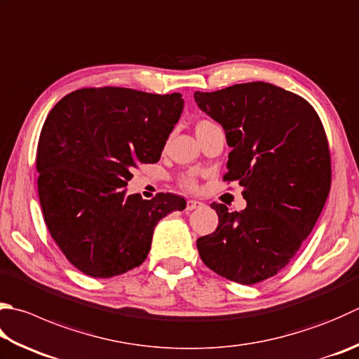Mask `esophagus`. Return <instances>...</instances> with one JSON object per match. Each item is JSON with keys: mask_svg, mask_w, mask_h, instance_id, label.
<instances>
[{"mask_svg": "<svg viewBox=\"0 0 359 359\" xmlns=\"http://www.w3.org/2000/svg\"><path fill=\"white\" fill-rule=\"evenodd\" d=\"M203 206L201 201H197V200H189L187 201V206H186V211H194V209H197Z\"/></svg>", "mask_w": 359, "mask_h": 359, "instance_id": "34e87169", "label": "esophagus"}]
</instances>
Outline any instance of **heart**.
Returning a JSON list of instances; mask_svg holds the SVG:
<instances>
[{
  "label": "heart",
  "instance_id": "b5f03b06",
  "mask_svg": "<svg viewBox=\"0 0 359 359\" xmlns=\"http://www.w3.org/2000/svg\"><path fill=\"white\" fill-rule=\"evenodd\" d=\"M206 123H211V121H200L198 126L206 125ZM181 184L184 186V187H187V189H195V187H197V181H195V178L191 177V175H187V177H184V178L181 180Z\"/></svg>",
  "mask_w": 359,
  "mask_h": 359
}]
</instances>
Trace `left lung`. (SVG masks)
Masks as SVG:
<instances>
[{"label": "left lung", "mask_w": 359, "mask_h": 359, "mask_svg": "<svg viewBox=\"0 0 359 359\" xmlns=\"http://www.w3.org/2000/svg\"><path fill=\"white\" fill-rule=\"evenodd\" d=\"M219 121L231 151L223 181H238L247 208L212 203L219 226L197 241L201 261L239 285H256L285 269L313 231L331 187L323 125L305 98L262 83L195 92Z\"/></svg>", "instance_id": "left-lung-1"}]
</instances>
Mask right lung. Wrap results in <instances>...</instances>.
Wrapping results in <instances>:
<instances>
[{
    "mask_svg": "<svg viewBox=\"0 0 359 359\" xmlns=\"http://www.w3.org/2000/svg\"><path fill=\"white\" fill-rule=\"evenodd\" d=\"M181 93L125 87L74 90L53 107L37 145V189L54 242L74 267L111 278L147 259L154 226L186 200L128 195L140 164H154L181 117Z\"/></svg>",
    "mask_w": 359,
    "mask_h": 359,
    "instance_id": "right-lung-1",
    "label": "right lung"
}]
</instances>
